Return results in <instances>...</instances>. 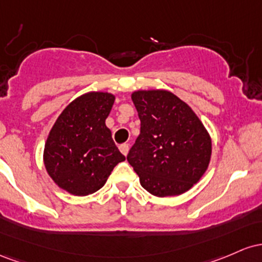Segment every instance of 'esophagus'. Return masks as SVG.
<instances>
[{
    "mask_svg": "<svg viewBox=\"0 0 262 262\" xmlns=\"http://www.w3.org/2000/svg\"><path fill=\"white\" fill-rule=\"evenodd\" d=\"M119 148L120 151H121V154L126 156L128 154V148H130V147H128V143H122V145L119 146Z\"/></svg>",
    "mask_w": 262,
    "mask_h": 262,
    "instance_id": "obj_1",
    "label": "esophagus"
}]
</instances>
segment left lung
Here are the masks:
<instances>
[{
	"label": "left lung",
	"mask_w": 262,
	"mask_h": 262,
	"mask_svg": "<svg viewBox=\"0 0 262 262\" xmlns=\"http://www.w3.org/2000/svg\"><path fill=\"white\" fill-rule=\"evenodd\" d=\"M131 99L141 130L127 155L128 163L152 195L183 194L209 166V132L192 107L168 90H137Z\"/></svg>",
	"instance_id": "1"
}]
</instances>
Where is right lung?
Returning <instances> with one entry per match:
<instances>
[{
    "instance_id": "obj_1",
    "label": "right lung",
    "mask_w": 262,
    "mask_h": 262,
    "mask_svg": "<svg viewBox=\"0 0 262 262\" xmlns=\"http://www.w3.org/2000/svg\"><path fill=\"white\" fill-rule=\"evenodd\" d=\"M114 102L111 93L83 94L61 111L49 131L44 167L53 182L70 194L95 193L114 167L125 161L105 123Z\"/></svg>"
}]
</instances>
